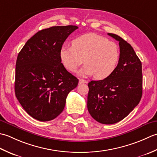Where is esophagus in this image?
<instances>
[{
  "label": "esophagus",
  "mask_w": 157,
  "mask_h": 157,
  "mask_svg": "<svg viewBox=\"0 0 157 157\" xmlns=\"http://www.w3.org/2000/svg\"><path fill=\"white\" fill-rule=\"evenodd\" d=\"M87 81L85 79H81V78L79 79V84H82V83H87Z\"/></svg>",
  "instance_id": "34e87169"
}]
</instances>
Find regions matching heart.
Returning <instances> with one entry per match:
<instances>
[{"label":"heart","mask_w":157,"mask_h":157,"mask_svg":"<svg viewBox=\"0 0 157 157\" xmlns=\"http://www.w3.org/2000/svg\"><path fill=\"white\" fill-rule=\"evenodd\" d=\"M72 44L60 50L61 62L69 71L75 72L85 62L80 75H95V78L104 79L116 69L120 57L119 47L107 38L89 33L75 38Z\"/></svg>","instance_id":"1"}]
</instances>
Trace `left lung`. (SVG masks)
Returning <instances> with one entry per match:
<instances>
[{
    "label": "left lung",
    "instance_id": "1",
    "mask_svg": "<svg viewBox=\"0 0 157 157\" xmlns=\"http://www.w3.org/2000/svg\"><path fill=\"white\" fill-rule=\"evenodd\" d=\"M119 41L120 57L116 69L101 81L88 83L87 108L98 122L110 124L124 119L142 98V62L127 41L108 33Z\"/></svg>",
    "mask_w": 157,
    "mask_h": 157
}]
</instances>
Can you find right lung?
Listing matches in <instances>:
<instances>
[{"label": "right lung", "instance_id": "1", "mask_svg": "<svg viewBox=\"0 0 157 157\" xmlns=\"http://www.w3.org/2000/svg\"><path fill=\"white\" fill-rule=\"evenodd\" d=\"M76 25L53 26L32 36L17 56L15 96L26 113L40 121H52L64 108L67 95L78 79L61 63L60 50Z\"/></svg>", "mask_w": 157, "mask_h": 157}]
</instances>
